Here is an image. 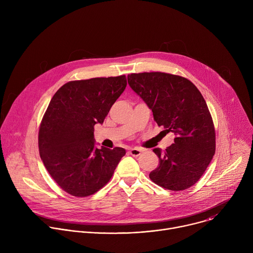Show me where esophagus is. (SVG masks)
Wrapping results in <instances>:
<instances>
[{
  "instance_id": "1",
  "label": "esophagus",
  "mask_w": 253,
  "mask_h": 253,
  "mask_svg": "<svg viewBox=\"0 0 253 253\" xmlns=\"http://www.w3.org/2000/svg\"><path fill=\"white\" fill-rule=\"evenodd\" d=\"M142 152V149L138 148V147H135V148H130L129 149V153L132 155V156H139Z\"/></svg>"
}]
</instances>
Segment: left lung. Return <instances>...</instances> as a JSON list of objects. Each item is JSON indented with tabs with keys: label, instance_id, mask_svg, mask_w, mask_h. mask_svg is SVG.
Wrapping results in <instances>:
<instances>
[{
	"label": "left lung",
	"instance_id": "left-lung-1",
	"mask_svg": "<svg viewBox=\"0 0 253 253\" xmlns=\"http://www.w3.org/2000/svg\"><path fill=\"white\" fill-rule=\"evenodd\" d=\"M127 79L152 110L158 126L175 135L174 144L164 152L153 149L159 164L150 172V179L173 191L191 187L215 153L214 126L203 96L186 78L161 72L131 74Z\"/></svg>",
	"mask_w": 253,
	"mask_h": 253
}]
</instances>
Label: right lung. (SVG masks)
Listing matches in <instances>:
<instances>
[{
    "mask_svg": "<svg viewBox=\"0 0 253 253\" xmlns=\"http://www.w3.org/2000/svg\"><path fill=\"white\" fill-rule=\"evenodd\" d=\"M127 86L126 77L92 78L63 85L53 96L39 130V151L49 174L67 193L85 197L111 179L126 150L96 146L103 124Z\"/></svg>",
    "mask_w": 253,
    "mask_h": 253,
    "instance_id": "right-lung-1",
    "label": "right lung"
}]
</instances>
